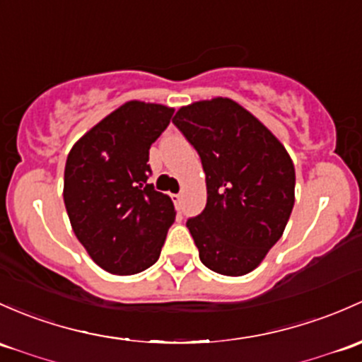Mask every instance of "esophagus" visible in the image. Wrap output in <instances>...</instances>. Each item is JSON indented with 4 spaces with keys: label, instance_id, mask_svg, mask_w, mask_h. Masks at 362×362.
<instances>
[{
    "label": "esophagus",
    "instance_id": "esophagus-1",
    "mask_svg": "<svg viewBox=\"0 0 362 362\" xmlns=\"http://www.w3.org/2000/svg\"><path fill=\"white\" fill-rule=\"evenodd\" d=\"M171 199L175 201V204H177V206H180V204H182V194H171Z\"/></svg>",
    "mask_w": 362,
    "mask_h": 362
}]
</instances>
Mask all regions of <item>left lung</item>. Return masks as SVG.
<instances>
[{"label":"left lung","instance_id":"obj_1","mask_svg":"<svg viewBox=\"0 0 362 362\" xmlns=\"http://www.w3.org/2000/svg\"><path fill=\"white\" fill-rule=\"evenodd\" d=\"M175 127L206 175V208L187 220L213 272L245 276L279 241L295 204V166L283 144L250 111L216 97L180 107Z\"/></svg>","mask_w":362,"mask_h":362}]
</instances>
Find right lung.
<instances>
[{
	"label": "right lung",
	"mask_w": 362,
	"mask_h": 362,
	"mask_svg": "<svg viewBox=\"0 0 362 362\" xmlns=\"http://www.w3.org/2000/svg\"><path fill=\"white\" fill-rule=\"evenodd\" d=\"M175 109L130 100L72 146L64 171V203L72 230L91 260L117 276L158 262L175 222L170 196L154 191L149 149Z\"/></svg>",
	"instance_id": "obj_1"
}]
</instances>
